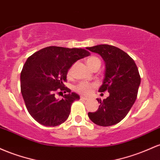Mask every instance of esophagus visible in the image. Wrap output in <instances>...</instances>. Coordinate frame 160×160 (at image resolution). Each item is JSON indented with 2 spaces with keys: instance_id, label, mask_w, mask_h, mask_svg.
Masks as SVG:
<instances>
[{
  "instance_id": "esophagus-1",
  "label": "esophagus",
  "mask_w": 160,
  "mask_h": 160,
  "mask_svg": "<svg viewBox=\"0 0 160 160\" xmlns=\"http://www.w3.org/2000/svg\"><path fill=\"white\" fill-rule=\"evenodd\" d=\"M80 98H81V100H86L88 99V98H86V97H84V96H81Z\"/></svg>"
}]
</instances>
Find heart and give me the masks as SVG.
Masks as SVG:
<instances>
[{
    "instance_id": "b5f03b06",
    "label": "heart",
    "mask_w": 160,
    "mask_h": 160,
    "mask_svg": "<svg viewBox=\"0 0 160 160\" xmlns=\"http://www.w3.org/2000/svg\"><path fill=\"white\" fill-rule=\"evenodd\" d=\"M86 63H87L88 66L90 69H91V68L97 65L100 66V60L98 57L95 56H91L87 59ZM72 69H69V72H68V74L70 75ZM94 86V84L88 83V82H81L79 85L76 87V91L82 94L88 95L90 93V91H91V88H92Z\"/></svg>"
}]
</instances>
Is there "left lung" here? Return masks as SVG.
Segmentation results:
<instances>
[{
	"instance_id": "1",
	"label": "left lung",
	"mask_w": 160,
	"mask_h": 160,
	"mask_svg": "<svg viewBox=\"0 0 160 160\" xmlns=\"http://www.w3.org/2000/svg\"><path fill=\"white\" fill-rule=\"evenodd\" d=\"M87 49L98 53L104 60L105 75L99 91L109 94L103 101L97 99L99 108L88 112V117L100 126L116 125L126 116L137 98L141 84L138 69L128 53L115 46L100 44Z\"/></svg>"
}]
</instances>
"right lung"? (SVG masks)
Listing matches in <instances>:
<instances>
[{"label":"right lung","instance_id":"right-lung-1","mask_svg":"<svg viewBox=\"0 0 160 160\" xmlns=\"http://www.w3.org/2000/svg\"><path fill=\"white\" fill-rule=\"evenodd\" d=\"M89 55L82 48L51 46L27 59L20 75L21 93L27 110L35 121L54 127L68 119L72 103L80 99L79 95L71 93L64 85L68 70L77 60ZM58 91L67 93L60 101L55 97Z\"/></svg>","mask_w":160,"mask_h":160}]
</instances>
